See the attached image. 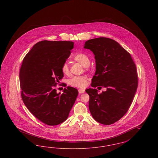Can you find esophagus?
Instances as JSON below:
<instances>
[{
  "mask_svg": "<svg viewBox=\"0 0 158 158\" xmlns=\"http://www.w3.org/2000/svg\"><path fill=\"white\" fill-rule=\"evenodd\" d=\"M78 91H79V94H83V93L85 92V90H84V89H79Z\"/></svg>",
  "mask_w": 158,
  "mask_h": 158,
  "instance_id": "34e87169",
  "label": "esophagus"
}]
</instances>
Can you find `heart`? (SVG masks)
<instances>
[{
	"mask_svg": "<svg viewBox=\"0 0 158 158\" xmlns=\"http://www.w3.org/2000/svg\"><path fill=\"white\" fill-rule=\"evenodd\" d=\"M73 59L82 64L83 66L87 67L90 64L89 56L86 53L80 52L75 54L72 57ZM61 71L63 74L68 75L69 73V67L68 63H64L61 66ZM87 83V77L85 76H74L69 80L68 83L73 87L83 88Z\"/></svg>",
	"mask_w": 158,
	"mask_h": 158,
	"instance_id": "b5f03b06",
	"label": "heart"
}]
</instances>
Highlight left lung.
Segmentation results:
<instances>
[{"label": "left lung", "mask_w": 158, "mask_h": 158, "mask_svg": "<svg viewBox=\"0 0 158 158\" xmlns=\"http://www.w3.org/2000/svg\"><path fill=\"white\" fill-rule=\"evenodd\" d=\"M84 48L95 55L96 72L91 86L106 89L100 94L96 89L86 90L89 111L98 123L112 124L127 112L135 95L138 85L135 63L130 54L111 38L91 39Z\"/></svg>", "instance_id": "left-lung-1"}]
</instances>
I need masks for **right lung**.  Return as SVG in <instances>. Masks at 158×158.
Instances as JSON below:
<instances>
[{"instance_id":"add662e5","label":"right lung","mask_w":158,"mask_h":158,"mask_svg":"<svg viewBox=\"0 0 158 158\" xmlns=\"http://www.w3.org/2000/svg\"><path fill=\"white\" fill-rule=\"evenodd\" d=\"M73 45L72 41H41L25 56L20 69L23 102L37 119L48 126L68 118L78 95V90L70 86L61 94L56 89L64 76L61 66Z\"/></svg>"}]
</instances>
